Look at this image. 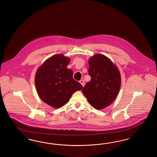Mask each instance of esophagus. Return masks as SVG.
Here are the masks:
<instances>
[{"instance_id": "esophagus-1", "label": "esophagus", "mask_w": 157, "mask_h": 157, "mask_svg": "<svg viewBox=\"0 0 157 157\" xmlns=\"http://www.w3.org/2000/svg\"><path fill=\"white\" fill-rule=\"evenodd\" d=\"M79 82H80V83H81V85L83 86V87L85 86V81H84L83 79H81V80H80Z\"/></svg>"}]
</instances>
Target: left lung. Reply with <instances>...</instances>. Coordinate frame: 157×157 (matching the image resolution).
Returning <instances> with one entry per match:
<instances>
[{
	"mask_svg": "<svg viewBox=\"0 0 157 157\" xmlns=\"http://www.w3.org/2000/svg\"><path fill=\"white\" fill-rule=\"evenodd\" d=\"M89 75L91 80L83 87V94L94 108L101 109L116 98L121 86L118 68L109 59L97 54L89 59Z\"/></svg>",
	"mask_w": 157,
	"mask_h": 157,
	"instance_id": "left-lung-1",
	"label": "left lung"
}]
</instances>
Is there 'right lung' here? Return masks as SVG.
<instances>
[{"label": "right lung", "instance_id": "1", "mask_svg": "<svg viewBox=\"0 0 157 157\" xmlns=\"http://www.w3.org/2000/svg\"><path fill=\"white\" fill-rule=\"evenodd\" d=\"M70 60L57 54L49 58L37 70L35 85L44 102L55 108L66 104L72 94L83 86L73 79V71L67 68Z\"/></svg>", "mask_w": 157, "mask_h": 157}]
</instances>
